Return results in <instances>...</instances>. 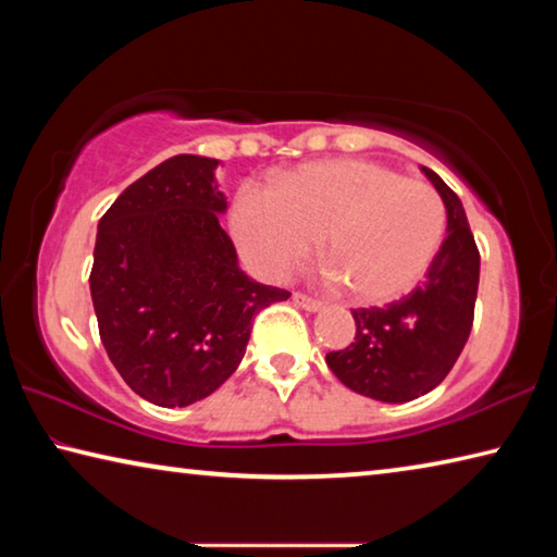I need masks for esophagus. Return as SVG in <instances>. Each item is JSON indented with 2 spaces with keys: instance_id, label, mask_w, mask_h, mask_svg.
<instances>
[{
  "instance_id": "34e87169",
  "label": "esophagus",
  "mask_w": 557,
  "mask_h": 557,
  "mask_svg": "<svg viewBox=\"0 0 557 557\" xmlns=\"http://www.w3.org/2000/svg\"><path fill=\"white\" fill-rule=\"evenodd\" d=\"M292 301H295L299 309H305V312H319V309H324V301L301 295V292H295V295H292Z\"/></svg>"
}]
</instances>
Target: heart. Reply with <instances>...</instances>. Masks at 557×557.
Returning a JSON list of instances; mask_svg holds the SVG:
<instances>
[{
    "label": "heart",
    "mask_w": 557,
    "mask_h": 557,
    "mask_svg": "<svg viewBox=\"0 0 557 557\" xmlns=\"http://www.w3.org/2000/svg\"><path fill=\"white\" fill-rule=\"evenodd\" d=\"M228 219L262 277L282 280L322 238L324 260L348 299L385 305L428 275L447 211L425 182L366 159H326L289 169L277 188L243 182Z\"/></svg>",
    "instance_id": "obj_1"
}]
</instances>
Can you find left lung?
<instances>
[{
    "mask_svg": "<svg viewBox=\"0 0 557 557\" xmlns=\"http://www.w3.org/2000/svg\"><path fill=\"white\" fill-rule=\"evenodd\" d=\"M422 172L447 209V238L425 282L385 307L354 309V342L326 354V366L346 388L383 403H408L437 388L474 322L479 250L465 206L432 169Z\"/></svg>",
    "mask_w": 557,
    "mask_h": 557,
    "instance_id": "obj_1",
    "label": "left lung"
}]
</instances>
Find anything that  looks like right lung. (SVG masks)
<instances>
[{"instance_id": "1", "label": "right lung", "mask_w": 557, "mask_h": 557, "mask_svg": "<svg viewBox=\"0 0 557 557\" xmlns=\"http://www.w3.org/2000/svg\"><path fill=\"white\" fill-rule=\"evenodd\" d=\"M219 159L176 154L117 196L98 223L90 297L100 342L139 398L203 400L238 369L252 319L287 289L238 268L219 213Z\"/></svg>"}]
</instances>
